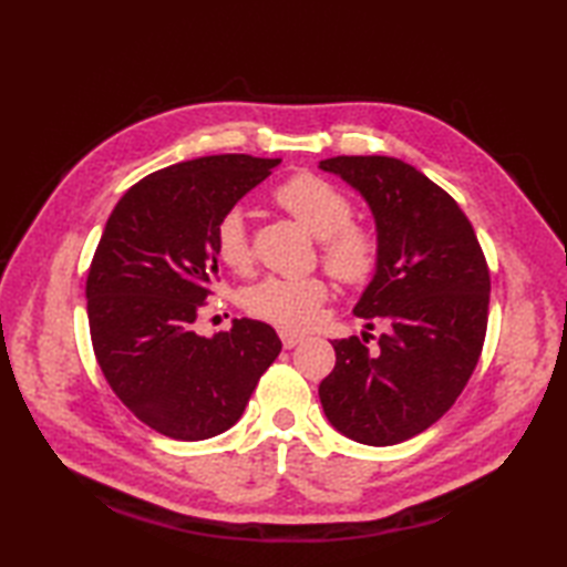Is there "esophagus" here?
<instances>
[{
  "mask_svg": "<svg viewBox=\"0 0 567 567\" xmlns=\"http://www.w3.org/2000/svg\"><path fill=\"white\" fill-rule=\"evenodd\" d=\"M280 341H282V346L285 348H295L297 343H302L305 341V336L302 333H295V331H280Z\"/></svg>",
  "mask_w": 567,
  "mask_h": 567,
  "instance_id": "34e87169",
  "label": "esophagus"
}]
</instances>
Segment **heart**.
I'll return each instance as SVG.
<instances>
[{
  "instance_id": "obj_1",
  "label": "heart",
  "mask_w": 567,
  "mask_h": 567,
  "mask_svg": "<svg viewBox=\"0 0 567 567\" xmlns=\"http://www.w3.org/2000/svg\"><path fill=\"white\" fill-rule=\"evenodd\" d=\"M272 199L319 238L321 262L343 285H365L380 265L378 228L353 219V202L331 179L295 173L272 189ZM214 252L224 268L244 275L252 265L248 228L240 212H226L214 226ZM329 295L323 277H265L244 295L252 319L280 329H305Z\"/></svg>"
}]
</instances>
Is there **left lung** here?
Instances as JSON below:
<instances>
[{"label":"left lung","mask_w":567,"mask_h":567,"mask_svg":"<svg viewBox=\"0 0 567 567\" xmlns=\"http://www.w3.org/2000/svg\"><path fill=\"white\" fill-rule=\"evenodd\" d=\"M353 185L375 214L380 265L355 305L368 329L390 331L378 351L351 336L319 384L323 414L343 436L394 445L449 412L483 353L489 268L457 202L404 161L336 155L319 163Z\"/></svg>","instance_id":"left-lung-1"}]
</instances>
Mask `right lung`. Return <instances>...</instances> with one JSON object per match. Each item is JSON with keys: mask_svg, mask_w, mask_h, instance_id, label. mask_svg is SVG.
<instances>
[{"mask_svg": "<svg viewBox=\"0 0 567 567\" xmlns=\"http://www.w3.org/2000/svg\"><path fill=\"white\" fill-rule=\"evenodd\" d=\"M280 158L204 155L155 171L118 199L87 272L94 358L128 412L163 436L231 429L282 343L236 319L204 339L195 323L219 280L214 226Z\"/></svg>", "mask_w": 567, "mask_h": 567, "instance_id": "right-lung-1", "label": "right lung"}]
</instances>
